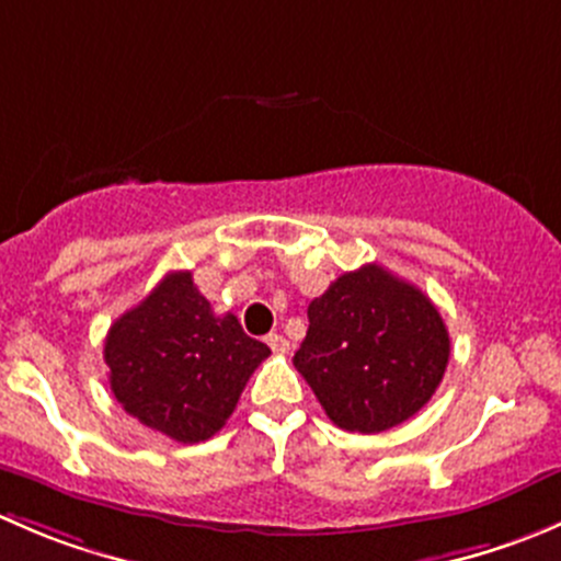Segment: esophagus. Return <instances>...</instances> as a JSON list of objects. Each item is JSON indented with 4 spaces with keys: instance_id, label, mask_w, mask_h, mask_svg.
Returning <instances> with one entry per match:
<instances>
[{
    "instance_id": "34e87169",
    "label": "esophagus",
    "mask_w": 561,
    "mask_h": 561,
    "mask_svg": "<svg viewBox=\"0 0 561 561\" xmlns=\"http://www.w3.org/2000/svg\"><path fill=\"white\" fill-rule=\"evenodd\" d=\"M265 344H268L274 353H287V350H290V342H287L282 333H268V336H265Z\"/></svg>"
}]
</instances>
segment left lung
<instances>
[{"label": "left lung", "instance_id": "obj_1", "mask_svg": "<svg viewBox=\"0 0 561 561\" xmlns=\"http://www.w3.org/2000/svg\"><path fill=\"white\" fill-rule=\"evenodd\" d=\"M296 369L344 432L380 434L434 396L450 336L432 298L369 263L331 282L307 309Z\"/></svg>", "mask_w": 561, "mask_h": 561}]
</instances>
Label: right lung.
Returning <instances> with one entry per match:
<instances>
[{"label": "right lung", "instance_id": "1", "mask_svg": "<svg viewBox=\"0 0 561 561\" xmlns=\"http://www.w3.org/2000/svg\"><path fill=\"white\" fill-rule=\"evenodd\" d=\"M107 380L124 412L175 443H203L233 415L271 355L236 314H214L190 271H171L105 336Z\"/></svg>", "mask_w": 561, "mask_h": 561}]
</instances>
